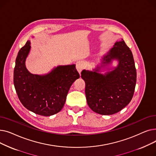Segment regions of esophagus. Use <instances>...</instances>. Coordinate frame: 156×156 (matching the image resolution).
Listing matches in <instances>:
<instances>
[{
	"label": "esophagus",
	"mask_w": 156,
	"mask_h": 156,
	"mask_svg": "<svg viewBox=\"0 0 156 156\" xmlns=\"http://www.w3.org/2000/svg\"><path fill=\"white\" fill-rule=\"evenodd\" d=\"M83 67H84V64L81 61H78L76 62V68L79 73H80L81 72V71L83 69Z\"/></svg>",
	"instance_id": "esophagus-1"
}]
</instances>
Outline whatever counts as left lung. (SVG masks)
Returning <instances> with one entry per match:
<instances>
[{"label":"left lung","instance_id":"obj_1","mask_svg":"<svg viewBox=\"0 0 156 156\" xmlns=\"http://www.w3.org/2000/svg\"><path fill=\"white\" fill-rule=\"evenodd\" d=\"M114 61L117 62L116 66H113ZM98 61L92 70L81 73L87 102L94 112L111 115L126 107L133 97L136 81L133 56L121 39Z\"/></svg>","mask_w":156,"mask_h":156}]
</instances>
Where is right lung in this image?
Instances as JSON below:
<instances>
[{
	"label": "right lung",
	"mask_w": 156,
	"mask_h": 156,
	"mask_svg": "<svg viewBox=\"0 0 156 156\" xmlns=\"http://www.w3.org/2000/svg\"><path fill=\"white\" fill-rule=\"evenodd\" d=\"M30 45L28 40L16 57L14 87L24 107L38 115L50 116L61 111L71 85L80 75L75 64L57 66L44 75L31 73L26 67Z\"/></svg>",
	"instance_id": "add662e5"
}]
</instances>
